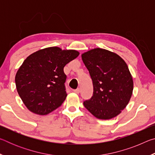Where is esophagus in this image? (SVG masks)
Masks as SVG:
<instances>
[{
	"mask_svg": "<svg viewBox=\"0 0 155 155\" xmlns=\"http://www.w3.org/2000/svg\"><path fill=\"white\" fill-rule=\"evenodd\" d=\"M73 91H74V92H75L76 94H79L80 93V88L76 89V90H73Z\"/></svg>",
	"mask_w": 155,
	"mask_h": 155,
	"instance_id": "1",
	"label": "esophagus"
}]
</instances>
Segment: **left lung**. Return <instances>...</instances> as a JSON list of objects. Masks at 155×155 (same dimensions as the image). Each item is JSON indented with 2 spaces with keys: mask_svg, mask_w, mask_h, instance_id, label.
<instances>
[{
  "mask_svg": "<svg viewBox=\"0 0 155 155\" xmlns=\"http://www.w3.org/2000/svg\"><path fill=\"white\" fill-rule=\"evenodd\" d=\"M81 57L94 87L93 96L83 102L84 106L98 119L117 116L133 94V78L127 64L117 54L102 48L92 49Z\"/></svg>",
  "mask_w": 155,
  "mask_h": 155,
  "instance_id": "obj_1",
  "label": "left lung"
}]
</instances>
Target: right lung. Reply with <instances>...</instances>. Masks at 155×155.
Returning <instances> with one entry per match:
<instances>
[{
    "label": "right lung",
    "instance_id": "obj_1",
    "mask_svg": "<svg viewBox=\"0 0 155 155\" xmlns=\"http://www.w3.org/2000/svg\"><path fill=\"white\" fill-rule=\"evenodd\" d=\"M78 54L74 50L50 47L25 60L15 81L18 93L29 111L43 115L61 105L67 96L64 68Z\"/></svg>",
    "mask_w": 155,
    "mask_h": 155
}]
</instances>
